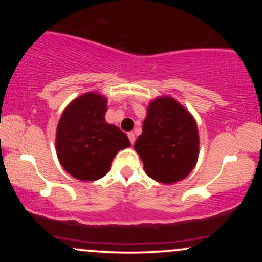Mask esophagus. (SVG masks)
Masks as SVG:
<instances>
[{
	"label": "esophagus",
	"instance_id": "1",
	"mask_svg": "<svg viewBox=\"0 0 262 262\" xmlns=\"http://www.w3.org/2000/svg\"><path fill=\"white\" fill-rule=\"evenodd\" d=\"M128 138H129V140H130V144L133 145V144L135 143V134L134 133H129Z\"/></svg>",
	"mask_w": 262,
	"mask_h": 262
}]
</instances>
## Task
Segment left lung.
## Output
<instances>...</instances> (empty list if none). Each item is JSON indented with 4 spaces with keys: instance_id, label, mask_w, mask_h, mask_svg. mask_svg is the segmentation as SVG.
Returning a JSON list of instances; mask_svg holds the SVG:
<instances>
[{
    "instance_id": "8db88e82",
    "label": "left lung",
    "mask_w": 262,
    "mask_h": 262,
    "mask_svg": "<svg viewBox=\"0 0 262 262\" xmlns=\"http://www.w3.org/2000/svg\"><path fill=\"white\" fill-rule=\"evenodd\" d=\"M198 148L197 124L181 104L171 97L150 103L134 144L149 177L162 183L185 179L196 166Z\"/></svg>"
}]
</instances>
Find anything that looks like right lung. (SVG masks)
<instances>
[{
  "label": "right lung",
  "instance_id": "right-lung-1",
  "mask_svg": "<svg viewBox=\"0 0 262 262\" xmlns=\"http://www.w3.org/2000/svg\"><path fill=\"white\" fill-rule=\"evenodd\" d=\"M107 101L86 93L66 107L56 130V152L62 167L81 181H96L108 172L113 158L130 145L118 127L104 119Z\"/></svg>",
  "mask_w": 262,
  "mask_h": 262
}]
</instances>
